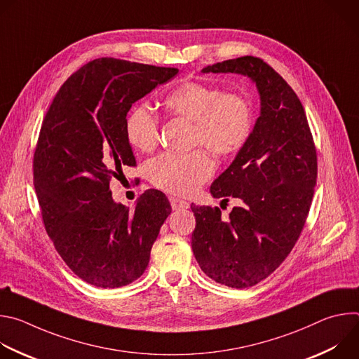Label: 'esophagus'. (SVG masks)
<instances>
[{"label":"esophagus","instance_id":"esophagus-1","mask_svg":"<svg viewBox=\"0 0 359 359\" xmlns=\"http://www.w3.org/2000/svg\"><path fill=\"white\" fill-rule=\"evenodd\" d=\"M169 200H170V206L173 210H183V209L189 208V203L179 197H170Z\"/></svg>","mask_w":359,"mask_h":359}]
</instances>
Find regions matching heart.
I'll return each mask as SVG.
<instances>
[{"instance_id":"1","label":"heart","mask_w":359,"mask_h":359,"mask_svg":"<svg viewBox=\"0 0 359 359\" xmlns=\"http://www.w3.org/2000/svg\"><path fill=\"white\" fill-rule=\"evenodd\" d=\"M170 115L193 123V144L206 146L217 156H229L243 147L252 129V111L238 93L197 82H186L163 100ZM129 144L139 151H150L159 139V119L146 107L132 109L125 122ZM215 165L204 150L190 153L168 151L147 166L150 182L175 194H190L206 182Z\"/></svg>"}]
</instances>
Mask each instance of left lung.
Returning <instances> with one entry per match:
<instances>
[{
  "label": "left lung",
  "instance_id": "obj_1",
  "mask_svg": "<svg viewBox=\"0 0 359 359\" xmlns=\"http://www.w3.org/2000/svg\"><path fill=\"white\" fill-rule=\"evenodd\" d=\"M203 74H238L260 95V116L231 165L212 183L213 197L241 201L229 217L194 206V257L216 283L247 288L267 278L297 243L317 183V151L304 108L291 86L263 60L241 57ZM227 200V198H224Z\"/></svg>",
  "mask_w": 359,
  "mask_h": 359
}]
</instances>
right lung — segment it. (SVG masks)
Returning a JSON list of instances; mask_svg holds the SVG:
<instances>
[{
  "instance_id": "add662e5",
  "label": "right lung",
  "mask_w": 359,
  "mask_h": 359,
  "mask_svg": "<svg viewBox=\"0 0 359 359\" xmlns=\"http://www.w3.org/2000/svg\"><path fill=\"white\" fill-rule=\"evenodd\" d=\"M179 69L99 58L72 74L43 119L34 155V186L49 238L83 281L118 288L146 270L172 212L150 189L135 210L112 198L109 183L135 166L125 122L132 104Z\"/></svg>"
}]
</instances>
